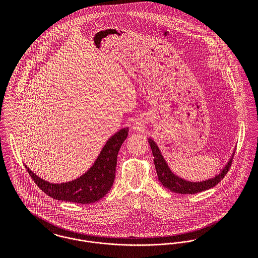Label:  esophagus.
Returning <instances> with one entry per match:
<instances>
[{"label":"esophagus","instance_id":"34e87169","mask_svg":"<svg viewBox=\"0 0 258 258\" xmlns=\"http://www.w3.org/2000/svg\"><path fill=\"white\" fill-rule=\"evenodd\" d=\"M134 128H135V129H139V130H140V129H141V125H139V124H135V125H134Z\"/></svg>","mask_w":258,"mask_h":258}]
</instances>
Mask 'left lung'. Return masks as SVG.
<instances>
[{
  "label": "left lung",
  "mask_w": 258,
  "mask_h": 258,
  "mask_svg": "<svg viewBox=\"0 0 258 258\" xmlns=\"http://www.w3.org/2000/svg\"><path fill=\"white\" fill-rule=\"evenodd\" d=\"M148 142L150 144V147L152 149V153L154 156V164L157 171L158 179L165 187L169 188L170 190L177 192V194H196L201 192L204 190H207L215 185L219 184L221 180L224 178V176L227 174L231 160L227 163L225 168L222 170L220 175L215 177L214 179H210L201 183H190L187 181H184L183 179L177 177L174 175L171 170L169 169L167 163L165 162L160 150L156 143L152 139H148Z\"/></svg>",
  "instance_id": "1"
}]
</instances>
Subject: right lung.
Returning <instances> with one entry per match:
<instances>
[{"label": "right lung", "mask_w": 258, "mask_h": 258, "mask_svg": "<svg viewBox=\"0 0 258 258\" xmlns=\"http://www.w3.org/2000/svg\"><path fill=\"white\" fill-rule=\"evenodd\" d=\"M128 132V128H124L113 135L89 171L72 182L50 184L38 178L26 166L27 171L37 186L54 200L81 205L95 203L110 190L114 183L117 155Z\"/></svg>", "instance_id": "add662e5"}]
</instances>
